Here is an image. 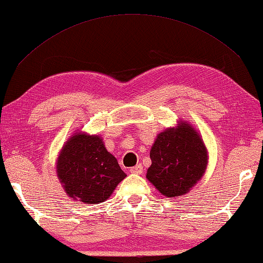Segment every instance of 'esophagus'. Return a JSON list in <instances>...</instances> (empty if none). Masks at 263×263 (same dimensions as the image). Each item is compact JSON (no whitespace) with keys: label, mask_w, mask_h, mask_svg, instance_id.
Returning a JSON list of instances; mask_svg holds the SVG:
<instances>
[{"label":"esophagus","mask_w":263,"mask_h":263,"mask_svg":"<svg viewBox=\"0 0 263 263\" xmlns=\"http://www.w3.org/2000/svg\"><path fill=\"white\" fill-rule=\"evenodd\" d=\"M132 172V174H135V175H141L142 172H143V166H142L141 164H137L136 166H133L130 167V170H129Z\"/></svg>","instance_id":"34e87169"}]
</instances>
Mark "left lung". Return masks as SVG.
I'll list each match as a JSON object with an SVG mask.
<instances>
[{"mask_svg": "<svg viewBox=\"0 0 263 263\" xmlns=\"http://www.w3.org/2000/svg\"><path fill=\"white\" fill-rule=\"evenodd\" d=\"M147 179L166 198L186 195L203 178L209 163L208 148L186 120L161 132L150 149Z\"/></svg>", "mask_w": 263, "mask_h": 263, "instance_id": "left-lung-1", "label": "left lung"}]
</instances>
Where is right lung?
I'll use <instances>...</instances> for the list:
<instances>
[{
    "mask_svg": "<svg viewBox=\"0 0 263 263\" xmlns=\"http://www.w3.org/2000/svg\"><path fill=\"white\" fill-rule=\"evenodd\" d=\"M55 171L66 195L83 204L108 199L127 177L102 137L76 130L60 149Z\"/></svg>",
    "mask_w": 263,
    "mask_h": 263,
    "instance_id": "add662e5",
    "label": "right lung"
}]
</instances>
